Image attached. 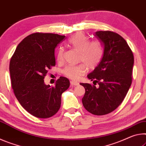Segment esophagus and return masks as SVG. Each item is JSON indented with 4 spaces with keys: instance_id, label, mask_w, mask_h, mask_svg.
<instances>
[{
    "instance_id": "obj_1",
    "label": "esophagus",
    "mask_w": 146,
    "mask_h": 146,
    "mask_svg": "<svg viewBox=\"0 0 146 146\" xmlns=\"http://www.w3.org/2000/svg\"><path fill=\"white\" fill-rule=\"evenodd\" d=\"M70 84L72 85H74V86H76V85H79V83L76 82V81H71L70 82Z\"/></svg>"
}]
</instances>
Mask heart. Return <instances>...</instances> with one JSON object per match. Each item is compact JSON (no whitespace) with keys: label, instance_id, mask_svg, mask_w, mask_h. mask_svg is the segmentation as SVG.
I'll use <instances>...</instances> for the list:
<instances>
[{"label":"heart","instance_id":"heart-1","mask_svg":"<svg viewBox=\"0 0 146 146\" xmlns=\"http://www.w3.org/2000/svg\"><path fill=\"white\" fill-rule=\"evenodd\" d=\"M72 47L80 51V61L83 63L78 65L68 66L63 70V74L71 80L80 79L87 72V67L94 69L98 65L104 54V48L99 40L90 41L89 38L83 33H78L68 40ZM64 58V50L60 48L57 52V59L61 62Z\"/></svg>","mask_w":146,"mask_h":146}]
</instances>
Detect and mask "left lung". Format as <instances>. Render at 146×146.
<instances>
[{"label": "left lung", "mask_w": 146, "mask_h": 146, "mask_svg": "<svg viewBox=\"0 0 146 146\" xmlns=\"http://www.w3.org/2000/svg\"><path fill=\"white\" fill-rule=\"evenodd\" d=\"M95 36L104 45V54L98 65L87 76L94 80V85H80L85 89L82 98L85 109L101 116L114 111L125 98L132 83L134 56L126 40L118 33L98 31ZM96 83L98 87L95 86Z\"/></svg>", "instance_id": "8db88e82"}]
</instances>
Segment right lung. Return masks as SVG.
Instances as JSON below:
<instances>
[{"label": "right lung", "instance_id": "1", "mask_svg": "<svg viewBox=\"0 0 146 146\" xmlns=\"http://www.w3.org/2000/svg\"><path fill=\"white\" fill-rule=\"evenodd\" d=\"M65 36L55 33H34L18 44L9 63L11 83L20 104L33 116L47 118L57 113L61 94L70 82L60 77L54 87L45 85L44 76L56 65L55 48Z\"/></svg>", "mask_w": 146, "mask_h": 146}]
</instances>
